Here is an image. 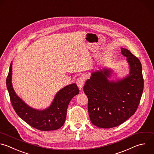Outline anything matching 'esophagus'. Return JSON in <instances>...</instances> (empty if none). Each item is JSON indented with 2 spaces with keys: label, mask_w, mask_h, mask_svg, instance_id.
<instances>
[{
  "label": "esophagus",
  "mask_w": 154,
  "mask_h": 154,
  "mask_svg": "<svg viewBox=\"0 0 154 154\" xmlns=\"http://www.w3.org/2000/svg\"><path fill=\"white\" fill-rule=\"evenodd\" d=\"M84 82H85V80L84 78H79L77 79V81H76V84L78 85V87L81 89L82 88L83 86H84Z\"/></svg>",
  "instance_id": "1"
}]
</instances>
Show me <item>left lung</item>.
Masks as SVG:
<instances>
[{
  "instance_id": "left-lung-1",
  "label": "left lung",
  "mask_w": 154,
  "mask_h": 154,
  "mask_svg": "<svg viewBox=\"0 0 154 154\" xmlns=\"http://www.w3.org/2000/svg\"><path fill=\"white\" fill-rule=\"evenodd\" d=\"M130 67L123 79L109 81L111 71L104 69L93 72L85 82L84 91L88 97V111L91 123L101 128L117 126L137 109L144 87L141 64L128 49L121 48Z\"/></svg>"
}]
</instances>
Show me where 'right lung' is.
Segmentation results:
<instances>
[{"label": "right lung", "instance_id": "1", "mask_svg": "<svg viewBox=\"0 0 154 154\" xmlns=\"http://www.w3.org/2000/svg\"><path fill=\"white\" fill-rule=\"evenodd\" d=\"M11 79L12 63L7 78V87L13 108L22 120L40 131L56 130L64 125L69 103L79 93L76 84L68 85L60 90L49 108L44 110H37L28 106L16 94L13 88Z\"/></svg>", "mask_w": 154, "mask_h": 154}]
</instances>
